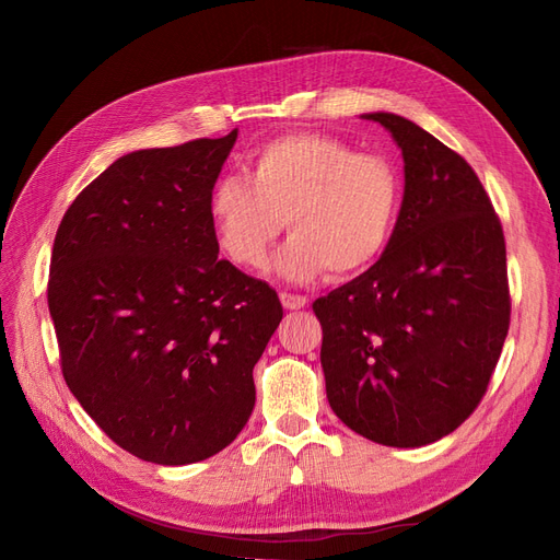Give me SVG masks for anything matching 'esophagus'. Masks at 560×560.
Instances as JSON below:
<instances>
[{
  "mask_svg": "<svg viewBox=\"0 0 560 560\" xmlns=\"http://www.w3.org/2000/svg\"><path fill=\"white\" fill-rule=\"evenodd\" d=\"M280 301H282V306H284L287 311H301V308L308 303L306 296L290 294V292H282V294H280Z\"/></svg>",
  "mask_w": 560,
  "mask_h": 560,
  "instance_id": "obj_1",
  "label": "esophagus"
}]
</instances>
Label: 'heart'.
<instances>
[{"instance_id":"heart-1","label":"heart","mask_w":560,"mask_h":560,"mask_svg":"<svg viewBox=\"0 0 560 560\" xmlns=\"http://www.w3.org/2000/svg\"><path fill=\"white\" fill-rule=\"evenodd\" d=\"M245 175L222 177L208 198L217 241L241 268L268 264L284 219L294 235L278 268L290 280H313L327 268L336 278L358 276L393 238L401 179L378 154L329 135L292 132L254 149Z\"/></svg>"}]
</instances>
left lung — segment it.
<instances>
[{"instance_id":"left-lung-1","label":"left lung","mask_w":560,"mask_h":560,"mask_svg":"<svg viewBox=\"0 0 560 560\" xmlns=\"http://www.w3.org/2000/svg\"><path fill=\"white\" fill-rule=\"evenodd\" d=\"M404 156L381 259L313 303L334 413L371 442L416 448L477 409L510 331L502 224L471 165L397 114H364Z\"/></svg>"}]
</instances>
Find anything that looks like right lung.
Masks as SVG:
<instances>
[{"mask_svg": "<svg viewBox=\"0 0 560 560\" xmlns=\"http://www.w3.org/2000/svg\"><path fill=\"white\" fill-rule=\"evenodd\" d=\"M238 130L114 161L65 212L48 278L67 387L156 465L226 448L282 319L273 287L219 257L208 198Z\"/></svg>", "mask_w": 560, "mask_h": 560, "instance_id": "1", "label": "right lung"}]
</instances>
